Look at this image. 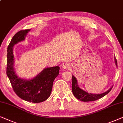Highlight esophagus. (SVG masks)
Masks as SVG:
<instances>
[{
	"label": "esophagus",
	"mask_w": 123,
	"mask_h": 123,
	"mask_svg": "<svg viewBox=\"0 0 123 123\" xmlns=\"http://www.w3.org/2000/svg\"><path fill=\"white\" fill-rule=\"evenodd\" d=\"M62 68L63 69H65V70H67V69H68L70 68V65L68 63V62H66V63H63V65H62Z\"/></svg>",
	"instance_id": "34e87169"
}]
</instances>
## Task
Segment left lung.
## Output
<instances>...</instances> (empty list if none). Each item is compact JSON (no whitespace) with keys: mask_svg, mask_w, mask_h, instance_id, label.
<instances>
[{"mask_svg":"<svg viewBox=\"0 0 123 123\" xmlns=\"http://www.w3.org/2000/svg\"><path fill=\"white\" fill-rule=\"evenodd\" d=\"M115 62L117 67V61L116 60L115 56L114 57ZM112 86L108 89L105 92L101 93V94H93V93H89L87 92L84 91L78 86V83L77 82V79L73 75V80H72V91L74 96L78 99L79 100L82 101L83 102H89V101H94L97 99H100L106 94H108L112 89Z\"/></svg>","mask_w":123,"mask_h":123,"instance_id":"left-lung-1","label":"left lung"}]
</instances>
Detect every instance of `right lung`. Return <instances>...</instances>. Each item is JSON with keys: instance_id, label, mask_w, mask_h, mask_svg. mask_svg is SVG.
Wrapping results in <instances>:
<instances>
[{"instance_id": "1", "label": "right lung", "mask_w": 123, "mask_h": 123, "mask_svg": "<svg viewBox=\"0 0 123 123\" xmlns=\"http://www.w3.org/2000/svg\"><path fill=\"white\" fill-rule=\"evenodd\" d=\"M30 30H21L12 37L7 49L6 75L13 91L19 98L28 102L39 103L45 101L50 96L54 80L59 74L60 67L44 68L31 79H25L18 76L14 68L13 47L25 40L27 34Z\"/></svg>"}]
</instances>
